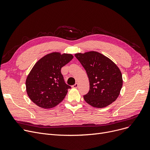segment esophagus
<instances>
[{
	"label": "esophagus",
	"instance_id": "obj_1",
	"mask_svg": "<svg viewBox=\"0 0 150 150\" xmlns=\"http://www.w3.org/2000/svg\"><path fill=\"white\" fill-rule=\"evenodd\" d=\"M78 87V83H76L74 85L72 86V88H77Z\"/></svg>",
	"mask_w": 150,
	"mask_h": 150
}]
</instances>
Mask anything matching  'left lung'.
I'll use <instances>...</instances> for the list:
<instances>
[{
    "instance_id": "1",
    "label": "left lung",
    "mask_w": 150,
    "mask_h": 150,
    "mask_svg": "<svg viewBox=\"0 0 150 150\" xmlns=\"http://www.w3.org/2000/svg\"><path fill=\"white\" fill-rule=\"evenodd\" d=\"M87 73L89 91L84 96L86 103L102 108L111 105L119 97L123 85L122 74L115 63L96 51L75 54Z\"/></svg>"
}]
</instances>
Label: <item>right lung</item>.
I'll list each match as a JSON object with an SVG mask.
<instances>
[{"label": "right lung", "mask_w": 150, "mask_h": 150, "mask_svg": "<svg viewBox=\"0 0 150 150\" xmlns=\"http://www.w3.org/2000/svg\"><path fill=\"white\" fill-rule=\"evenodd\" d=\"M73 58L72 54L52 52L35 63L25 81L27 95L35 105L50 109L64 100L70 86L65 83L61 69Z\"/></svg>", "instance_id": "add662e5"}]
</instances>
